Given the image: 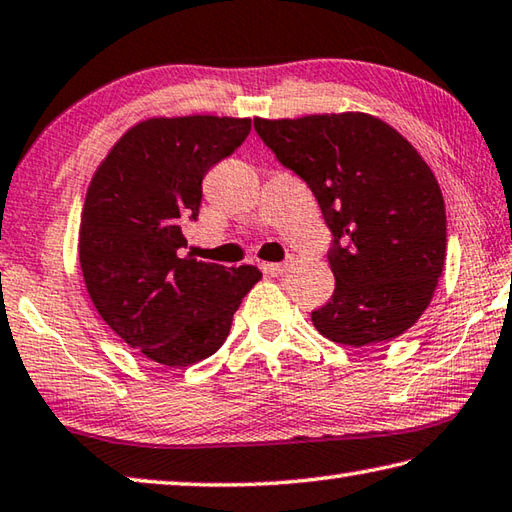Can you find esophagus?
Segmentation results:
<instances>
[{
    "mask_svg": "<svg viewBox=\"0 0 512 512\" xmlns=\"http://www.w3.org/2000/svg\"><path fill=\"white\" fill-rule=\"evenodd\" d=\"M264 273H271V275H282L286 268H288V262H273V264H264Z\"/></svg>",
    "mask_w": 512,
    "mask_h": 512,
    "instance_id": "34e87169",
    "label": "esophagus"
}]
</instances>
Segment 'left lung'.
Wrapping results in <instances>:
<instances>
[{
	"label": "left lung",
	"instance_id": "obj_1",
	"mask_svg": "<svg viewBox=\"0 0 512 512\" xmlns=\"http://www.w3.org/2000/svg\"><path fill=\"white\" fill-rule=\"evenodd\" d=\"M255 132L309 185L331 230L336 291L313 327L349 347L401 336L430 304L448 246L443 194L421 154L360 111L255 118Z\"/></svg>",
	"mask_w": 512,
	"mask_h": 512
}]
</instances>
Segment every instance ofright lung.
<instances>
[{"mask_svg":"<svg viewBox=\"0 0 512 512\" xmlns=\"http://www.w3.org/2000/svg\"><path fill=\"white\" fill-rule=\"evenodd\" d=\"M250 134V118H150L111 147L89 183L80 268L116 336L159 365L183 369L224 345L232 315L262 273L181 257L201 183Z\"/></svg>","mask_w":512,"mask_h":512,"instance_id":"right-lung-1","label":"right lung"}]
</instances>
